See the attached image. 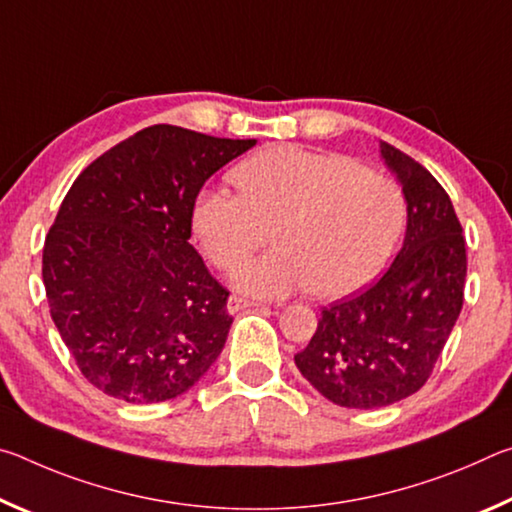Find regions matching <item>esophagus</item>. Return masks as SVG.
I'll return each mask as SVG.
<instances>
[{"instance_id":"1","label":"esophagus","mask_w":512,"mask_h":512,"mask_svg":"<svg viewBox=\"0 0 512 512\" xmlns=\"http://www.w3.org/2000/svg\"><path fill=\"white\" fill-rule=\"evenodd\" d=\"M248 307H257V305H255V302H250L246 298H239V296L228 298V314H237V311L248 309Z\"/></svg>"}]
</instances>
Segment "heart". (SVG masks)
Here are the masks:
<instances>
[{
	"mask_svg": "<svg viewBox=\"0 0 512 512\" xmlns=\"http://www.w3.org/2000/svg\"><path fill=\"white\" fill-rule=\"evenodd\" d=\"M230 178L239 194L198 189L192 232L212 264L232 268L273 225L277 246L232 273L235 287L253 298L309 289L350 296L381 273L402 235V189L348 155L275 144L239 162Z\"/></svg>",
	"mask_w": 512,
	"mask_h": 512,
	"instance_id": "heart-1",
	"label": "heart"
}]
</instances>
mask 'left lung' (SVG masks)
<instances>
[{
    "label": "left lung",
    "mask_w": 512,
    "mask_h": 512,
    "mask_svg": "<svg viewBox=\"0 0 512 512\" xmlns=\"http://www.w3.org/2000/svg\"><path fill=\"white\" fill-rule=\"evenodd\" d=\"M379 155L402 187L406 235L377 284L325 307L296 366L329 402L381 409L429 379L463 307V228L436 178L395 146Z\"/></svg>",
    "instance_id": "left-lung-1"
}]
</instances>
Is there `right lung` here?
I'll return each mask as SVG.
<instances>
[{
    "mask_svg": "<svg viewBox=\"0 0 512 512\" xmlns=\"http://www.w3.org/2000/svg\"><path fill=\"white\" fill-rule=\"evenodd\" d=\"M257 140L158 124L74 180L42 250L51 318L83 377L155 404L198 384L228 339V296L189 244L198 189Z\"/></svg>",
    "mask_w": 512,
    "mask_h": 512,
    "instance_id": "1",
    "label": "right lung"
}]
</instances>
